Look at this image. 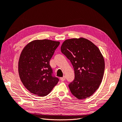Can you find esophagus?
<instances>
[{"mask_svg": "<svg viewBox=\"0 0 122 122\" xmlns=\"http://www.w3.org/2000/svg\"><path fill=\"white\" fill-rule=\"evenodd\" d=\"M60 79H61V80L62 81H65V80L66 79L65 76H64V77H61Z\"/></svg>", "mask_w": 122, "mask_h": 122, "instance_id": "obj_1", "label": "esophagus"}]
</instances>
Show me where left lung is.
Returning <instances> with one entry per match:
<instances>
[{
  "instance_id": "1",
  "label": "left lung",
  "mask_w": 122,
  "mask_h": 122,
  "mask_svg": "<svg viewBox=\"0 0 122 122\" xmlns=\"http://www.w3.org/2000/svg\"><path fill=\"white\" fill-rule=\"evenodd\" d=\"M61 52L71 61L75 78L69 84L73 95L78 99L89 97L100 85L105 69L104 60L98 48L83 38L65 40Z\"/></svg>"
}]
</instances>
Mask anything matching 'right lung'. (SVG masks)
I'll return each instance as SVG.
<instances>
[{"mask_svg":"<svg viewBox=\"0 0 122 122\" xmlns=\"http://www.w3.org/2000/svg\"><path fill=\"white\" fill-rule=\"evenodd\" d=\"M60 42L37 40L29 43L22 51L18 62V72L24 86L39 96L50 93L59 79L53 76L49 61Z\"/></svg>","mask_w":122,"mask_h":122,"instance_id":"obj_1","label":"right lung"}]
</instances>
